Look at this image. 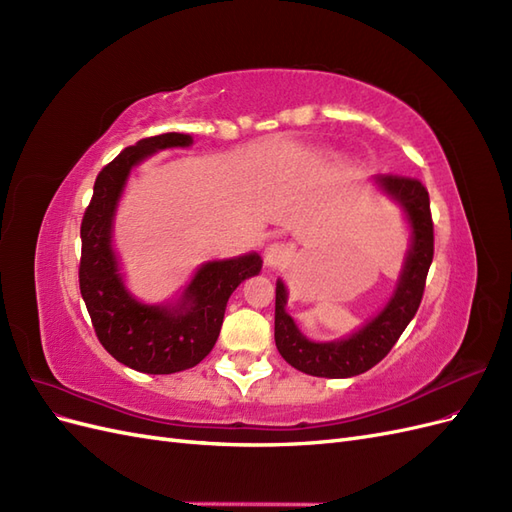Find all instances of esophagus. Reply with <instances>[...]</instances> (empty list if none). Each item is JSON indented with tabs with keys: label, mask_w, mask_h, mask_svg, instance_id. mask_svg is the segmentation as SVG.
<instances>
[{
	"label": "esophagus",
	"mask_w": 512,
	"mask_h": 512,
	"mask_svg": "<svg viewBox=\"0 0 512 512\" xmlns=\"http://www.w3.org/2000/svg\"><path fill=\"white\" fill-rule=\"evenodd\" d=\"M288 258H290V250L284 243H271L265 250V265L267 267H282V265H286Z\"/></svg>",
	"instance_id": "obj_1"
}]
</instances>
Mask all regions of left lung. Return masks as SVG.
I'll return each mask as SVG.
<instances>
[{
	"instance_id": "obj_1",
	"label": "left lung",
	"mask_w": 512,
	"mask_h": 512,
	"mask_svg": "<svg viewBox=\"0 0 512 512\" xmlns=\"http://www.w3.org/2000/svg\"><path fill=\"white\" fill-rule=\"evenodd\" d=\"M376 183L404 207L412 226V245L408 250L404 271L399 275L397 288L382 312L367 322L363 329L339 342L316 344L297 329V324L286 314L288 292L277 280L275 288V346L284 361L294 369L318 378H352L365 374L378 365L399 335L406 331L421 305L425 280L433 260V222L429 209V192L425 185L412 177L378 175Z\"/></svg>"
}]
</instances>
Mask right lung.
<instances>
[{"instance_id":"add662e5","label":"right lung","mask_w":512,"mask_h":512,"mask_svg":"<svg viewBox=\"0 0 512 512\" xmlns=\"http://www.w3.org/2000/svg\"><path fill=\"white\" fill-rule=\"evenodd\" d=\"M190 145V134L166 132L123 149L100 170L81 222L79 284L91 324L113 359L143 374H175L203 361L218 342L230 294L262 267L258 254L207 262L177 305H145L123 286L111 235L130 170L160 149Z\"/></svg>"}]
</instances>
